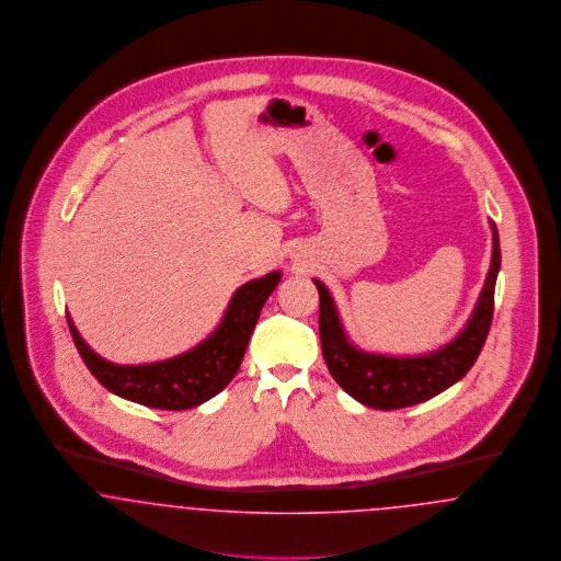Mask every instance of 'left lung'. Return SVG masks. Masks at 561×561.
Masks as SVG:
<instances>
[{
  "label": "left lung",
  "instance_id": "1",
  "mask_svg": "<svg viewBox=\"0 0 561 561\" xmlns=\"http://www.w3.org/2000/svg\"><path fill=\"white\" fill-rule=\"evenodd\" d=\"M492 234V264L471 319L449 344L435 353L388 356L358 351L342 327L329 289L321 280H314L321 301L319 333L323 358L333 380L358 403L383 412L428 401L462 380L485 344L494 314V289L501 270V242L494 224Z\"/></svg>",
  "mask_w": 561,
  "mask_h": 561
}]
</instances>
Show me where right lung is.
Wrapping results in <instances>:
<instances>
[{
  "label": "right lung",
  "mask_w": 561,
  "mask_h": 561,
  "mask_svg": "<svg viewBox=\"0 0 561 561\" xmlns=\"http://www.w3.org/2000/svg\"><path fill=\"white\" fill-rule=\"evenodd\" d=\"M278 280L280 272H270L262 278L242 285L232 295L221 323L207 340L187 353L160 363H110L80 337L69 314L67 323L90 374L110 392L156 410H190L213 399L237 376L260 312Z\"/></svg>",
  "instance_id": "obj_1"
}]
</instances>
